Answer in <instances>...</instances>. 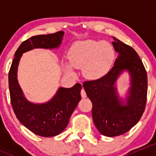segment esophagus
Here are the masks:
<instances>
[{"mask_svg": "<svg viewBox=\"0 0 156 156\" xmlns=\"http://www.w3.org/2000/svg\"><path fill=\"white\" fill-rule=\"evenodd\" d=\"M81 97H82V98H86V97H87V94H86L85 90H84V89L81 90Z\"/></svg>", "mask_w": 156, "mask_h": 156, "instance_id": "obj_1", "label": "esophagus"}]
</instances>
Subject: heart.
<instances>
[{"mask_svg":"<svg viewBox=\"0 0 156 156\" xmlns=\"http://www.w3.org/2000/svg\"><path fill=\"white\" fill-rule=\"evenodd\" d=\"M115 57V52L111 44L91 39L76 41L68 52L71 66L82 69L84 76L91 80L104 77L112 66ZM66 66L69 73L74 75L72 68L68 65Z\"/></svg>","mask_w":156,"mask_h":156,"instance_id":"1","label":"heart"}]
</instances>
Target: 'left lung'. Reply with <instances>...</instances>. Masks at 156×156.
Segmentation results:
<instances>
[{"label": "left lung", "instance_id": "obj_1", "mask_svg": "<svg viewBox=\"0 0 156 156\" xmlns=\"http://www.w3.org/2000/svg\"><path fill=\"white\" fill-rule=\"evenodd\" d=\"M112 45L119 53L114 66L103 78L84 81L87 97L93 104L94 125L101 134L116 136L130 130L140 119L147 98V74L134 49L112 37ZM129 71L131 87L126 103L118 97L114 84L122 72Z\"/></svg>", "mask_w": 156, "mask_h": 156}]
</instances>
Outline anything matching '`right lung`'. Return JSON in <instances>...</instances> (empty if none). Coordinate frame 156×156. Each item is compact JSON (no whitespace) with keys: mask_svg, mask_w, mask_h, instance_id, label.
<instances>
[{"mask_svg":"<svg viewBox=\"0 0 156 156\" xmlns=\"http://www.w3.org/2000/svg\"><path fill=\"white\" fill-rule=\"evenodd\" d=\"M64 31L32 36L21 44L14 55L9 72L11 105L16 116L25 127L38 136H54L63 131L69 118L81 100V84L59 87L56 95L43 104H34L25 98L17 81V69L22 55L34 48L53 49L61 44Z\"/></svg>","mask_w":156,"mask_h":156,"instance_id":"obj_1","label":"right lung"}]
</instances>
